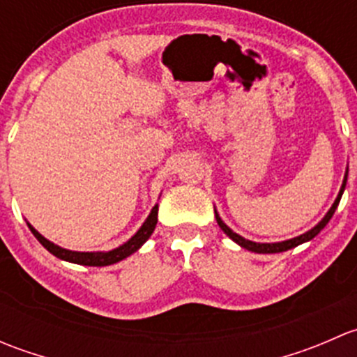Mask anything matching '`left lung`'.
<instances>
[{
    "instance_id": "8db88e82",
    "label": "left lung",
    "mask_w": 357,
    "mask_h": 357,
    "mask_svg": "<svg viewBox=\"0 0 357 357\" xmlns=\"http://www.w3.org/2000/svg\"><path fill=\"white\" fill-rule=\"evenodd\" d=\"M345 181H347V174H345V178H344V185H342L340 192H338V197H337V200L333 202L332 208H330V211L326 212V215H325V218H323L321 221H319L318 225L314 226V228H312V229H309L307 233H304V235L297 236V238L287 240V242H278V243H255V242H250V240H245V238H243V236L236 235L235 231H231V229H229L228 226H226L225 222L221 221V218H219L218 214H215V219H218V225H219V228H221L222 231H225L226 235H228L229 238L233 240V242H236V243H238L240 247L247 248V250H250V252H257V254H276V252H285V250H290V248H294V247L301 245V243H304V242H309V240H312V238H314V236L318 235V233L321 231V229L325 228L326 225H328V221H330V219H332V215H333L335 208H337L338 202H340V199H342V193H344V188H345Z\"/></svg>"
}]
</instances>
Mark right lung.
<instances>
[{
  "label": "right lung",
  "mask_w": 357,
  "mask_h": 357,
  "mask_svg": "<svg viewBox=\"0 0 357 357\" xmlns=\"http://www.w3.org/2000/svg\"><path fill=\"white\" fill-rule=\"evenodd\" d=\"M157 214H158V205H155V207L152 208V212H150V215L146 218V221L143 222L142 228L138 229V233H136L131 240H128L124 245H121L119 248H114V250H110V252H72V250H67V248L55 245V243H52L50 240H46L45 236L39 235V233L36 231L31 225H27V226H29V229L32 231V235L39 240V243H41L46 250L52 252L55 257L63 259V261H68V262H74V264H82V266H110V264H115V262L122 261V259H126L128 255H131L132 252L138 250V248L150 238V235H152L153 229H155V226H157Z\"/></svg>",
  "instance_id": "obj_1"
}]
</instances>
